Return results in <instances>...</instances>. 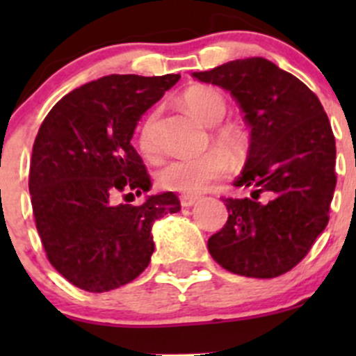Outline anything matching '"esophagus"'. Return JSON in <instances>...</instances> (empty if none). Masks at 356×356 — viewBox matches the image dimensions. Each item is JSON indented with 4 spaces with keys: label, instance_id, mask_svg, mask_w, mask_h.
Masks as SVG:
<instances>
[{
    "label": "esophagus",
    "instance_id": "34e87169",
    "mask_svg": "<svg viewBox=\"0 0 356 356\" xmlns=\"http://www.w3.org/2000/svg\"><path fill=\"white\" fill-rule=\"evenodd\" d=\"M198 196H191V195H182L181 196V204L184 208H189V207H193V204H196L198 203Z\"/></svg>",
    "mask_w": 356,
    "mask_h": 356
}]
</instances>
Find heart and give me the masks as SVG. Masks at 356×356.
Masks as SVG:
<instances>
[{
	"label": "heart",
	"instance_id": "1",
	"mask_svg": "<svg viewBox=\"0 0 356 356\" xmlns=\"http://www.w3.org/2000/svg\"><path fill=\"white\" fill-rule=\"evenodd\" d=\"M184 108L204 125H217L225 115V102L217 91L208 88H191L182 95ZM155 122L156 113H149L141 122L138 131L139 149L143 155L153 156L156 152L155 145ZM217 141L227 152L238 153L239 141L236 134L229 129H222L217 132ZM229 160L222 152L211 149L201 155L175 158L167 161L158 172V184L168 191L184 193V195H196L204 191L215 179L222 177L227 172Z\"/></svg>",
	"mask_w": 356,
	"mask_h": 356
}]
</instances>
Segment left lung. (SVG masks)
Returning a JSON list of instances; mask_svg holds the SVG:
<instances>
[{"label": "left lung", "instance_id": "1", "mask_svg": "<svg viewBox=\"0 0 356 356\" xmlns=\"http://www.w3.org/2000/svg\"><path fill=\"white\" fill-rule=\"evenodd\" d=\"M193 77L231 92L250 127L245 167L232 182L250 195L225 200L227 224L208 239V251L232 274H286L329 222L336 141L324 106L300 79L260 56Z\"/></svg>", "mask_w": 356, "mask_h": 356}]
</instances>
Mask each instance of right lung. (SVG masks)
Returning a JSON list of instances; mask_svg holds the SVG:
<instances>
[{
    "label": "right lung",
    "instance_id": "obj_1",
    "mask_svg": "<svg viewBox=\"0 0 356 356\" xmlns=\"http://www.w3.org/2000/svg\"><path fill=\"white\" fill-rule=\"evenodd\" d=\"M179 79L105 75L63 96L39 127L29 174L35 227L49 264L77 288L105 293L134 281L155 251V222L181 210L172 191L139 207L113 203L117 193L152 189L131 139Z\"/></svg>",
    "mask_w": 356,
    "mask_h": 356
}]
</instances>
